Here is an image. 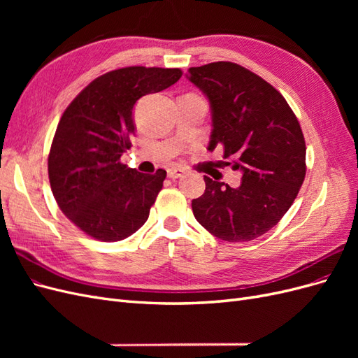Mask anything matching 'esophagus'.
Wrapping results in <instances>:
<instances>
[{
    "instance_id": "obj_1",
    "label": "esophagus",
    "mask_w": 358,
    "mask_h": 358,
    "mask_svg": "<svg viewBox=\"0 0 358 358\" xmlns=\"http://www.w3.org/2000/svg\"><path fill=\"white\" fill-rule=\"evenodd\" d=\"M183 175H185V169H180V167H171L167 170V176L170 179H178V178H182Z\"/></svg>"
}]
</instances>
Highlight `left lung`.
<instances>
[{
	"instance_id": "obj_1",
	"label": "left lung",
	"mask_w": 358,
	"mask_h": 358,
	"mask_svg": "<svg viewBox=\"0 0 358 358\" xmlns=\"http://www.w3.org/2000/svg\"><path fill=\"white\" fill-rule=\"evenodd\" d=\"M187 78L210 104L208 149L222 145L224 158L242 171L237 188L204 176V194L192 200L194 216L221 241H254L280 221L305 180L300 124L279 91L239 64L191 67Z\"/></svg>"
}]
</instances>
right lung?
I'll list each match as a JSON object with an SVG mask.
<instances>
[{
	"label": "right lung",
	"mask_w": 358,
	"mask_h": 358,
	"mask_svg": "<svg viewBox=\"0 0 358 358\" xmlns=\"http://www.w3.org/2000/svg\"><path fill=\"white\" fill-rule=\"evenodd\" d=\"M179 69L125 67L92 80L61 116L48 159L59 209L88 236L117 242L136 233L166 179L145 175L121 157L131 148L134 104L140 96L176 83Z\"/></svg>",
	"instance_id": "add662e5"
}]
</instances>
